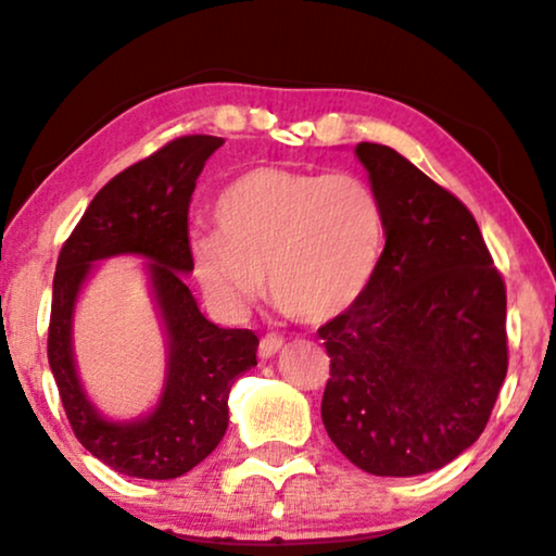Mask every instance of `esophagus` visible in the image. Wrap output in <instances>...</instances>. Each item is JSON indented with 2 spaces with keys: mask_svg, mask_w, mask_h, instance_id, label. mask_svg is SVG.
I'll use <instances>...</instances> for the list:
<instances>
[{
  "mask_svg": "<svg viewBox=\"0 0 556 556\" xmlns=\"http://www.w3.org/2000/svg\"><path fill=\"white\" fill-rule=\"evenodd\" d=\"M281 344H285V339L277 337V334H264L260 339V359H271L275 354L281 350Z\"/></svg>",
  "mask_w": 556,
  "mask_h": 556,
  "instance_id": "esophagus-1",
  "label": "esophagus"
}]
</instances>
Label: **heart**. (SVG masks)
<instances>
[{
  "instance_id": "heart-1",
  "label": "heart",
  "mask_w": 556,
  "mask_h": 556,
  "mask_svg": "<svg viewBox=\"0 0 556 556\" xmlns=\"http://www.w3.org/2000/svg\"><path fill=\"white\" fill-rule=\"evenodd\" d=\"M214 229L189 242L192 275L219 309L242 312L262 294L306 325L344 314L375 277L384 210L357 174L256 167L222 189Z\"/></svg>"
}]
</instances>
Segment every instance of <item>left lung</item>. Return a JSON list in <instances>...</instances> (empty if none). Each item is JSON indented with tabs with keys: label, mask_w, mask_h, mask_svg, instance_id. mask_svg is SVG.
<instances>
[{
	"label": "left lung",
	"mask_w": 556,
	"mask_h": 556,
	"mask_svg": "<svg viewBox=\"0 0 556 556\" xmlns=\"http://www.w3.org/2000/svg\"><path fill=\"white\" fill-rule=\"evenodd\" d=\"M384 210L369 287L317 329L321 421L377 477L434 471L484 432L507 377V289L477 219L392 147L354 149Z\"/></svg>",
	"instance_id": "1"
}]
</instances>
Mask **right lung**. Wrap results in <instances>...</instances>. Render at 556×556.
<instances>
[{
  "instance_id": "right-lung-1",
  "label": "right lung",
  "mask_w": 556,
  "mask_h": 556,
  "mask_svg": "<svg viewBox=\"0 0 556 556\" xmlns=\"http://www.w3.org/2000/svg\"><path fill=\"white\" fill-rule=\"evenodd\" d=\"M222 137L172 139L106 181L81 214L56 260L47 357L74 437L99 462L127 477L177 479L210 457L229 425V392L256 364L252 329H222L199 312L185 275L189 202L204 162ZM117 253L150 260L157 305L170 339V369L154 413L137 422L104 420L86 400L73 369L71 314L91 262Z\"/></svg>"
}]
</instances>
